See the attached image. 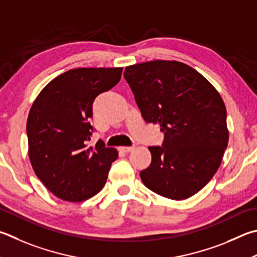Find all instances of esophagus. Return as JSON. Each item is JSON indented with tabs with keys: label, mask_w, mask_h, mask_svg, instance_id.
<instances>
[{
	"label": "esophagus",
	"mask_w": 257,
	"mask_h": 257,
	"mask_svg": "<svg viewBox=\"0 0 257 257\" xmlns=\"http://www.w3.org/2000/svg\"><path fill=\"white\" fill-rule=\"evenodd\" d=\"M121 152H123V153H129V152H132L133 149H134V147H129V146H122V147H120L119 148Z\"/></svg>",
	"instance_id": "1"
}]
</instances>
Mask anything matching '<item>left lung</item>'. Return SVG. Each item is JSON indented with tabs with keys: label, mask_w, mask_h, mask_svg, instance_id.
Segmentation results:
<instances>
[{
	"label": "left lung",
	"mask_w": 257,
	"mask_h": 257,
	"mask_svg": "<svg viewBox=\"0 0 257 257\" xmlns=\"http://www.w3.org/2000/svg\"><path fill=\"white\" fill-rule=\"evenodd\" d=\"M124 80L147 123H160L162 146L148 147L152 163L143 183L172 200L198 193L216 174L228 145L220 94L201 74L175 60L125 67Z\"/></svg>",
	"instance_id": "left-lung-1"
}]
</instances>
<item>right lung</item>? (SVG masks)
Segmentation results:
<instances>
[{"label":"right lung","mask_w":257,"mask_h":257,"mask_svg":"<svg viewBox=\"0 0 257 257\" xmlns=\"http://www.w3.org/2000/svg\"><path fill=\"white\" fill-rule=\"evenodd\" d=\"M119 68H76L63 73L44 87L27 121L29 158L36 175L56 197L80 202L103 188L114 148L97 141L87 147L94 128L92 104L121 78Z\"/></svg>","instance_id":"obj_1"}]
</instances>
